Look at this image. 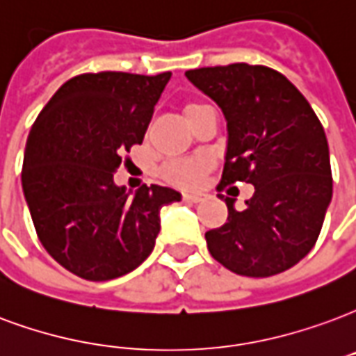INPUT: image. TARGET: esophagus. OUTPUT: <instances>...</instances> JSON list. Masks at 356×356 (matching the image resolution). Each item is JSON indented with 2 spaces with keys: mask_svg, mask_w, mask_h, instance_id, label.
Returning <instances> with one entry per match:
<instances>
[{
  "mask_svg": "<svg viewBox=\"0 0 356 356\" xmlns=\"http://www.w3.org/2000/svg\"><path fill=\"white\" fill-rule=\"evenodd\" d=\"M205 194L202 192H183V200L185 202H202Z\"/></svg>",
  "mask_w": 356,
  "mask_h": 356,
  "instance_id": "obj_1",
  "label": "esophagus"
}]
</instances>
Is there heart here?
I'll return each instance as SVG.
<instances>
[{"label":"heart","mask_w":356,"mask_h":356,"mask_svg":"<svg viewBox=\"0 0 356 356\" xmlns=\"http://www.w3.org/2000/svg\"><path fill=\"white\" fill-rule=\"evenodd\" d=\"M192 107V105H188ZM186 107V109H188ZM205 168L204 158H183V160H173L165 165V177L177 183V185H196L202 177V171Z\"/></svg>","instance_id":"heart-1"}]
</instances>
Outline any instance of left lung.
<instances>
[{"mask_svg": "<svg viewBox=\"0 0 356 356\" xmlns=\"http://www.w3.org/2000/svg\"><path fill=\"white\" fill-rule=\"evenodd\" d=\"M185 75L226 118L220 183L254 186L241 211L236 200H225L228 220L205 232L207 249L238 275L285 272L313 249L332 200L323 124L298 88L264 65L200 67Z\"/></svg>", "mask_w": 356, "mask_h": 356, "instance_id": "1", "label": "left lung"}]
</instances>
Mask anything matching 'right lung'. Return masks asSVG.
I'll use <instances>...</instances> for the list:
<instances>
[{
    "instance_id": "right-lung-1",
    "label": "right lung",
    "mask_w": 356,
    "mask_h": 356,
    "mask_svg": "<svg viewBox=\"0 0 356 356\" xmlns=\"http://www.w3.org/2000/svg\"><path fill=\"white\" fill-rule=\"evenodd\" d=\"M171 79L122 71L70 79L39 113L26 141L22 191L39 241L58 264L88 281L136 270L154 249L170 186H118L113 173L143 141Z\"/></svg>"
}]
</instances>
